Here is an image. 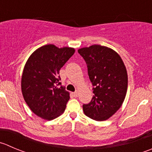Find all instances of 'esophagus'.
<instances>
[{"instance_id": "1", "label": "esophagus", "mask_w": 152, "mask_h": 152, "mask_svg": "<svg viewBox=\"0 0 152 152\" xmlns=\"http://www.w3.org/2000/svg\"><path fill=\"white\" fill-rule=\"evenodd\" d=\"M73 96L74 97H77L78 96V95H79V92H78V91H76V92H74V93H73Z\"/></svg>"}]
</instances>
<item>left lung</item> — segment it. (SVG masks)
<instances>
[{
    "label": "left lung",
    "mask_w": 152,
    "mask_h": 152,
    "mask_svg": "<svg viewBox=\"0 0 152 152\" xmlns=\"http://www.w3.org/2000/svg\"><path fill=\"white\" fill-rule=\"evenodd\" d=\"M88 66L94 96L83 104L84 113L96 121H104L123 104L128 89V73L124 62L116 51L94 45L78 50Z\"/></svg>",
    "instance_id": "left-lung-1"
}]
</instances>
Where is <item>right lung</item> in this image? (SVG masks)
Wrapping results in <instances>:
<instances>
[{
	"label": "right lung",
	"mask_w": 152,
	"mask_h": 152,
	"mask_svg": "<svg viewBox=\"0 0 152 152\" xmlns=\"http://www.w3.org/2000/svg\"><path fill=\"white\" fill-rule=\"evenodd\" d=\"M74 53L73 48L47 45L34 51L26 61L21 76L22 94L38 117L52 120L64 113L70 93L60 86L58 74Z\"/></svg>",
	"instance_id": "add662e5"
}]
</instances>
